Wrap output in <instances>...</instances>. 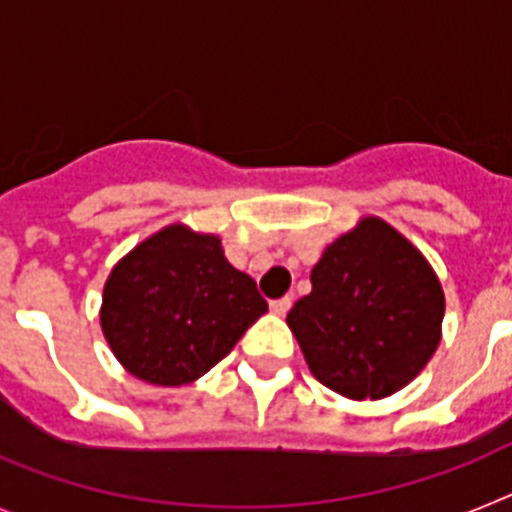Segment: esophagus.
Here are the masks:
<instances>
[{
    "label": "esophagus",
    "mask_w": 512,
    "mask_h": 512,
    "mask_svg": "<svg viewBox=\"0 0 512 512\" xmlns=\"http://www.w3.org/2000/svg\"><path fill=\"white\" fill-rule=\"evenodd\" d=\"M269 307L274 315H287L289 307H292V297H279V300H271Z\"/></svg>",
    "instance_id": "esophagus-1"
}]
</instances>
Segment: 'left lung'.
I'll use <instances>...</instances> for the list:
<instances>
[{"label": "left lung", "instance_id": "left-lung-1", "mask_svg": "<svg viewBox=\"0 0 512 512\" xmlns=\"http://www.w3.org/2000/svg\"><path fill=\"white\" fill-rule=\"evenodd\" d=\"M312 292L287 325L312 377L351 400L413 382L441 341L443 289L423 253L379 217H364L312 266Z\"/></svg>", "mask_w": 512, "mask_h": 512}]
</instances>
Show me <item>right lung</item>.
<instances>
[{
    "label": "right lung",
    "instance_id": "1",
    "mask_svg": "<svg viewBox=\"0 0 512 512\" xmlns=\"http://www.w3.org/2000/svg\"><path fill=\"white\" fill-rule=\"evenodd\" d=\"M269 310L220 238L169 225L135 246L104 282L99 323L133 377L161 387L200 379Z\"/></svg>",
    "mask_w": 512,
    "mask_h": 512
}]
</instances>
